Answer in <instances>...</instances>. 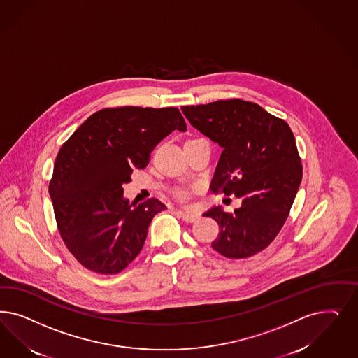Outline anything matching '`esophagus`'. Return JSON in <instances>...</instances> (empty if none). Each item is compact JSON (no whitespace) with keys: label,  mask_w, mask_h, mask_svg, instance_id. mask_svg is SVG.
<instances>
[{"label":"esophagus","mask_w":358,"mask_h":358,"mask_svg":"<svg viewBox=\"0 0 358 358\" xmlns=\"http://www.w3.org/2000/svg\"><path fill=\"white\" fill-rule=\"evenodd\" d=\"M176 215H178L179 217H182L185 221H187V222H194V221H196V220L199 219V215H197V213L187 212V210H176Z\"/></svg>","instance_id":"34e87169"}]
</instances>
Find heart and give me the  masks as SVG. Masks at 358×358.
<instances>
[{
    "label": "heart",
    "instance_id": "1",
    "mask_svg": "<svg viewBox=\"0 0 358 358\" xmlns=\"http://www.w3.org/2000/svg\"><path fill=\"white\" fill-rule=\"evenodd\" d=\"M185 195H187L185 191H179V192H178V196L180 197V199H185Z\"/></svg>",
    "mask_w": 358,
    "mask_h": 358
}]
</instances>
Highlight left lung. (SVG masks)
<instances>
[{
  "mask_svg": "<svg viewBox=\"0 0 358 358\" xmlns=\"http://www.w3.org/2000/svg\"><path fill=\"white\" fill-rule=\"evenodd\" d=\"M182 110L192 127L222 148L210 191L243 199L234 212L215 207L204 213L219 224L212 248L231 259L262 252L285 225L301 182L303 167L289 124L240 99Z\"/></svg>",
  "mask_w": 358,
  "mask_h": 358,
  "instance_id": "1",
  "label": "left lung"
}]
</instances>
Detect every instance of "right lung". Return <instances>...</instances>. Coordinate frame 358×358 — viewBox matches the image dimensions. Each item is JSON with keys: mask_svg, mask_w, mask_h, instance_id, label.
I'll return each mask as SVG.
<instances>
[{"mask_svg": "<svg viewBox=\"0 0 358 358\" xmlns=\"http://www.w3.org/2000/svg\"><path fill=\"white\" fill-rule=\"evenodd\" d=\"M173 130H187L178 108H105L62 145L48 192L60 237L85 268L118 274L142 250L151 220L167 208L155 197L131 206L122 185Z\"/></svg>", "mask_w": 358, "mask_h": 358, "instance_id": "obj_1", "label": "right lung"}]
</instances>
